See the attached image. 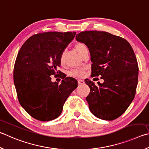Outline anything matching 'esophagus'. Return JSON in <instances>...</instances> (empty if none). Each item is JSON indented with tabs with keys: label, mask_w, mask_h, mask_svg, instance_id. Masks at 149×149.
<instances>
[{
	"label": "esophagus",
	"mask_w": 149,
	"mask_h": 149,
	"mask_svg": "<svg viewBox=\"0 0 149 149\" xmlns=\"http://www.w3.org/2000/svg\"><path fill=\"white\" fill-rule=\"evenodd\" d=\"M78 83L79 84V85H83V84L85 83V81H84V80L83 79H78Z\"/></svg>",
	"instance_id": "obj_1"
}]
</instances>
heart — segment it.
Here are the masks:
<instances>
[{"instance_id":"heart-1","label":"heart","mask_w":149,"mask_h":149,"mask_svg":"<svg viewBox=\"0 0 149 149\" xmlns=\"http://www.w3.org/2000/svg\"><path fill=\"white\" fill-rule=\"evenodd\" d=\"M75 48L81 55V54L83 53V51L87 49L86 45L84 44H83V43H77V44H75ZM64 52H63L61 54V58H60V61L61 63H63L64 61ZM70 75L75 77H82L84 75V70L83 69L72 70L70 72Z\"/></svg>"}]
</instances>
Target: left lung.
Returning <instances> with one entry per match:
<instances>
[{"label": "left lung", "instance_id": "left-lung-1", "mask_svg": "<svg viewBox=\"0 0 149 149\" xmlns=\"http://www.w3.org/2000/svg\"><path fill=\"white\" fill-rule=\"evenodd\" d=\"M88 48L92 76H101L104 83L85 79L90 87L86 96L89 109L102 120H113L125 112L134 98L139 68L133 49L120 36L104 31H85L75 36Z\"/></svg>", "mask_w": 149, "mask_h": 149}]
</instances>
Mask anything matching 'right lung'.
I'll return each mask as SVG.
<instances>
[{"instance_id":"right-lung-1","label":"right lung","mask_w":149,"mask_h":149,"mask_svg":"<svg viewBox=\"0 0 149 149\" xmlns=\"http://www.w3.org/2000/svg\"><path fill=\"white\" fill-rule=\"evenodd\" d=\"M75 34L47 32L33 35L19 51L13 82L19 102L35 119L49 121L59 117L67 98L77 87L76 79L64 77L57 70L61 54ZM60 74L64 79L61 85L51 81V75Z\"/></svg>"}]
</instances>
